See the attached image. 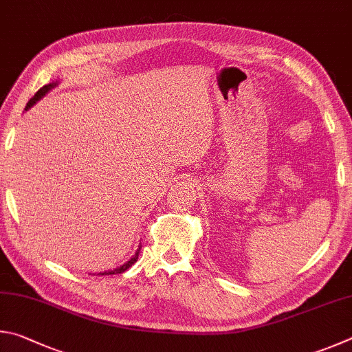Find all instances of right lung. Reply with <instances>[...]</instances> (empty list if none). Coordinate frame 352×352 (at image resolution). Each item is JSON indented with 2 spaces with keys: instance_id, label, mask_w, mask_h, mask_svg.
<instances>
[{
  "instance_id": "obj_1",
  "label": "right lung",
  "mask_w": 352,
  "mask_h": 352,
  "mask_svg": "<svg viewBox=\"0 0 352 352\" xmlns=\"http://www.w3.org/2000/svg\"><path fill=\"white\" fill-rule=\"evenodd\" d=\"M58 83L60 82H52V83H47V85H45L43 86V88H40L38 91L35 92V96L30 98V100L28 102V104H26V108H24V111H28V109H30L34 107V104L38 102V100H41L43 97H45L49 91H51L52 88H55V86H58ZM140 249H142V245H139V249L135 250V254L129 258V260L126 261V263H123L120 267H116V269H113V270H104V272H98L97 275H116V274H122V272H125L126 269H129L133 266V264L138 261V258H139V252H140Z\"/></svg>"
}]
</instances>
